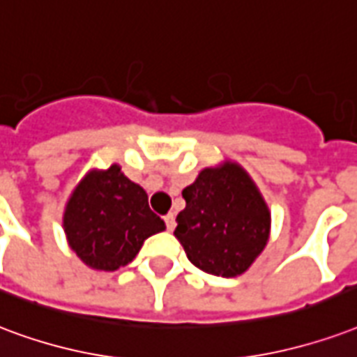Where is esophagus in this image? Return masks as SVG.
Wrapping results in <instances>:
<instances>
[{
  "mask_svg": "<svg viewBox=\"0 0 357 357\" xmlns=\"http://www.w3.org/2000/svg\"><path fill=\"white\" fill-rule=\"evenodd\" d=\"M165 221H166V229H168V231H174V227H176V215L170 212L168 215H165Z\"/></svg>",
  "mask_w": 357,
  "mask_h": 357,
  "instance_id": "34e87169",
  "label": "esophagus"
}]
</instances>
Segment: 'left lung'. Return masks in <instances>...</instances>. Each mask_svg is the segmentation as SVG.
<instances>
[{
  "mask_svg": "<svg viewBox=\"0 0 357 357\" xmlns=\"http://www.w3.org/2000/svg\"><path fill=\"white\" fill-rule=\"evenodd\" d=\"M181 195L174 234L189 261L213 276L244 274L271 234L268 206L248 172L231 160L204 168Z\"/></svg>",
  "mask_w": 357,
  "mask_h": 357,
  "instance_id": "left-lung-1",
  "label": "left lung"
}]
</instances>
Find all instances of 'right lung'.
Returning <instances> with one entry per match:
<instances>
[{"instance_id": "add662e5", "label": "right lung", "mask_w": 357, "mask_h": 357, "mask_svg": "<svg viewBox=\"0 0 357 357\" xmlns=\"http://www.w3.org/2000/svg\"><path fill=\"white\" fill-rule=\"evenodd\" d=\"M165 229V221L149 208L147 192L126 178L119 165L89 172L64 210L68 244L96 271L128 265L145 240Z\"/></svg>"}]
</instances>
